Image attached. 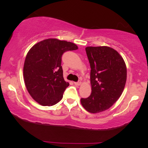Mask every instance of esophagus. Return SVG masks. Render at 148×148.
<instances>
[{
	"mask_svg": "<svg viewBox=\"0 0 148 148\" xmlns=\"http://www.w3.org/2000/svg\"><path fill=\"white\" fill-rule=\"evenodd\" d=\"M74 85H76V86H80L81 84V81H78V82H74Z\"/></svg>",
	"mask_w": 148,
	"mask_h": 148,
	"instance_id": "obj_1",
	"label": "esophagus"
}]
</instances>
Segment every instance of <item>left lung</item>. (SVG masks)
<instances>
[{
    "mask_svg": "<svg viewBox=\"0 0 148 148\" xmlns=\"http://www.w3.org/2000/svg\"><path fill=\"white\" fill-rule=\"evenodd\" d=\"M86 51L90 65L91 95L81 98L86 111L97 113L108 109L123 93L127 67L118 51L108 47H88Z\"/></svg>",
    "mask_w": 148,
    "mask_h": 148,
    "instance_id": "1",
    "label": "left lung"
}]
</instances>
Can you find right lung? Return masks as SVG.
I'll list each match as a JSON object with an SVG mask.
<instances>
[{
	"label": "right lung",
	"mask_w": 148,
	"mask_h": 148,
	"mask_svg": "<svg viewBox=\"0 0 148 148\" xmlns=\"http://www.w3.org/2000/svg\"><path fill=\"white\" fill-rule=\"evenodd\" d=\"M77 49L72 42L47 39L30 49L23 65V78L28 92L37 102L50 106L62 99L69 86L63 78L62 56Z\"/></svg>",
	"instance_id": "add662e5"
}]
</instances>
